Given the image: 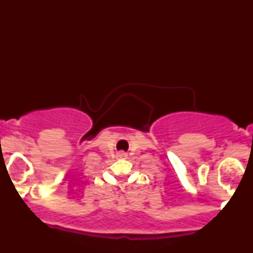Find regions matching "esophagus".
Returning <instances> with one entry per match:
<instances>
[{"label": "esophagus", "instance_id": "obj_1", "mask_svg": "<svg viewBox=\"0 0 253 253\" xmlns=\"http://www.w3.org/2000/svg\"><path fill=\"white\" fill-rule=\"evenodd\" d=\"M117 157L118 158H126L127 157V154L124 153V151H119V153L117 154Z\"/></svg>", "mask_w": 253, "mask_h": 253}]
</instances>
